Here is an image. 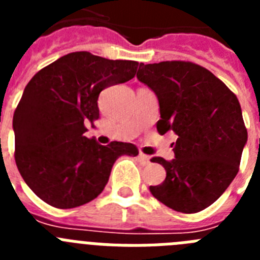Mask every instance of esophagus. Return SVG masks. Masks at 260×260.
Segmentation results:
<instances>
[{
	"label": "esophagus",
	"instance_id": "esophagus-1",
	"mask_svg": "<svg viewBox=\"0 0 260 260\" xmlns=\"http://www.w3.org/2000/svg\"><path fill=\"white\" fill-rule=\"evenodd\" d=\"M138 158H139V161H141L142 165H148L150 164V156L144 155V153H139V156H138Z\"/></svg>",
	"mask_w": 260,
	"mask_h": 260
}]
</instances>
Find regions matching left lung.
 I'll use <instances>...</instances> for the list:
<instances>
[{
  "instance_id": "obj_1",
  "label": "left lung",
  "mask_w": 260,
  "mask_h": 260,
  "mask_svg": "<svg viewBox=\"0 0 260 260\" xmlns=\"http://www.w3.org/2000/svg\"><path fill=\"white\" fill-rule=\"evenodd\" d=\"M137 78L156 93L157 132L178 135L164 182L150 186L167 207L183 213L207 208L228 189L240 169L247 130L237 96L210 70L189 61L141 63Z\"/></svg>"
}]
</instances>
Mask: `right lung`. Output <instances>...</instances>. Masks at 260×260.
Instances as JSON below:
<instances>
[{"label":"right lung","instance_id":"obj_1","mask_svg":"<svg viewBox=\"0 0 260 260\" xmlns=\"http://www.w3.org/2000/svg\"><path fill=\"white\" fill-rule=\"evenodd\" d=\"M137 61L74 52L38 71L14 112L15 162L29 189L56 208L88 203L104 190L119 156H137L132 143L102 146L84 137L99 118L103 89L135 77Z\"/></svg>","mask_w":260,"mask_h":260}]
</instances>
